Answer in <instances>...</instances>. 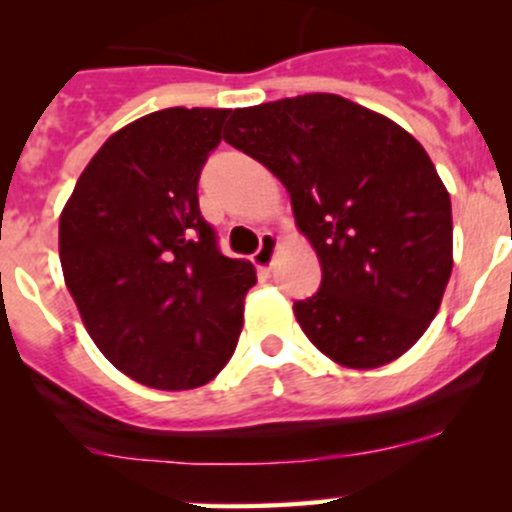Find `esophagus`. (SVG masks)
Instances as JSON below:
<instances>
[{
  "instance_id": "1",
  "label": "esophagus",
  "mask_w": 512,
  "mask_h": 512,
  "mask_svg": "<svg viewBox=\"0 0 512 512\" xmlns=\"http://www.w3.org/2000/svg\"><path fill=\"white\" fill-rule=\"evenodd\" d=\"M277 247H280V240H277L272 232H262L260 235V247H257V252L252 255V262H255V267L260 272H270L272 262H275V252Z\"/></svg>"
}]
</instances>
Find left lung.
I'll return each instance as SVG.
<instances>
[{"instance_id":"left-lung-1","label":"left lung","mask_w":512,"mask_h":512,"mask_svg":"<svg viewBox=\"0 0 512 512\" xmlns=\"http://www.w3.org/2000/svg\"><path fill=\"white\" fill-rule=\"evenodd\" d=\"M225 141L270 168L322 265L294 302L309 342L349 369L399 359L441 307L451 198L411 133L337 94L235 108Z\"/></svg>"}]
</instances>
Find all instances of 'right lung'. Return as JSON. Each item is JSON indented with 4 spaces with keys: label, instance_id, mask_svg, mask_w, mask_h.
<instances>
[{
    "label": "right lung",
    "instance_id": "obj_1",
    "mask_svg": "<svg viewBox=\"0 0 512 512\" xmlns=\"http://www.w3.org/2000/svg\"><path fill=\"white\" fill-rule=\"evenodd\" d=\"M230 108H163L113 133L59 218L66 287L101 354L151 389L185 391L220 374L257 282L220 252L198 180Z\"/></svg>",
    "mask_w": 512,
    "mask_h": 512
}]
</instances>
